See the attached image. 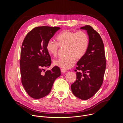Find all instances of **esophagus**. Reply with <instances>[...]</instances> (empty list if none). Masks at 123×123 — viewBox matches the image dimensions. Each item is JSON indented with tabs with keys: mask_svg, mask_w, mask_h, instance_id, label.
Here are the masks:
<instances>
[{
	"mask_svg": "<svg viewBox=\"0 0 123 123\" xmlns=\"http://www.w3.org/2000/svg\"><path fill=\"white\" fill-rule=\"evenodd\" d=\"M66 71H67V70L65 69H64V68H61V72L62 73H64L66 72Z\"/></svg>",
	"mask_w": 123,
	"mask_h": 123,
	"instance_id": "obj_1",
	"label": "esophagus"
}]
</instances>
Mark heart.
I'll use <instances>...</instances> for the list:
<instances>
[{
    "instance_id": "1",
    "label": "heart",
    "mask_w": 123,
    "mask_h": 123,
    "mask_svg": "<svg viewBox=\"0 0 123 123\" xmlns=\"http://www.w3.org/2000/svg\"><path fill=\"white\" fill-rule=\"evenodd\" d=\"M57 42L49 40L46 45L49 54L56 56L58 54L59 46L66 47V56L54 61L55 65L67 69L72 68L75 64L76 58L80 59L86 54L89 45L88 35L84 31L75 32L70 30L61 31L56 37Z\"/></svg>"
}]
</instances>
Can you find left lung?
<instances>
[{
	"mask_svg": "<svg viewBox=\"0 0 123 123\" xmlns=\"http://www.w3.org/2000/svg\"><path fill=\"white\" fill-rule=\"evenodd\" d=\"M86 31L89 45L85 55L77 62L76 80L71 85L73 94L86 100L92 97L102 85L106 69V60L104 45L100 34L90 25L81 27Z\"/></svg>",
	"mask_w": 123,
	"mask_h": 123,
	"instance_id": "1",
	"label": "left lung"
}]
</instances>
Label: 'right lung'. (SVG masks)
Here are the masks:
<instances>
[{
  "mask_svg": "<svg viewBox=\"0 0 123 123\" xmlns=\"http://www.w3.org/2000/svg\"><path fill=\"white\" fill-rule=\"evenodd\" d=\"M60 29L57 27H36L28 33L22 43L20 60L21 83L29 95L34 99L47 95L55 80L61 75L57 66L42 73L43 68H49L51 63L47 43Z\"/></svg>",
  "mask_w": 123,
  "mask_h": 123,
  "instance_id": "1",
  "label": "right lung"
}]
</instances>
